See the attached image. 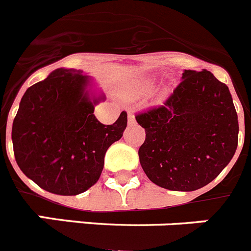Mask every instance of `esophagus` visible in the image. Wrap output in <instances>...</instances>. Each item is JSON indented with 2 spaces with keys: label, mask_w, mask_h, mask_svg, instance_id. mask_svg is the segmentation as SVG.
Returning a JSON list of instances; mask_svg holds the SVG:
<instances>
[{
  "label": "esophagus",
  "mask_w": 251,
  "mask_h": 251,
  "mask_svg": "<svg viewBox=\"0 0 251 251\" xmlns=\"http://www.w3.org/2000/svg\"><path fill=\"white\" fill-rule=\"evenodd\" d=\"M127 121L130 125H132V124H135V115L132 114V112H128L127 115Z\"/></svg>",
  "instance_id": "esophagus-1"
}]
</instances>
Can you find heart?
I'll return each mask as SVG.
<instances>
[{
	"instance_id": "b5f03b06",
	"label": "heart",
	"mask_w": 251,
	"mask_h": 251,
	"mask_svg": "<svg viewBox=\"0 0 251 251\" xmlns=\"http://www.w3.org/2000/svg\"><path fill=\"white\" fill-rule=\"evenodd\" d=\"M142 85H144V87H145V89H150L151 87V82H149V81H144V82H142Z\"/></svg>"
}]
</instances>
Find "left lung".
Segmentation results:
<instances>
[{
	"mask_svg": "<svg viewBox=\"0 0 251 251\" xmlns=\"http://www.w3.org/2000/svg\"><path fill=\"white\" fill-rule=\"evenodd\" d=\"M136 121L146 132L139 149L142 170L168 190L201 189L238 148V114L229 87L206 70H185L164 103L136 115Z\"/></svg>",
	"mask_w": 251,
	"mask_h": 251,
	"instance_id": "obj_1",
	"label": "left lung"
}]
</instances>
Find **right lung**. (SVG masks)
<instances>
[{
    "instance_id": "1",
    "label": "right lung",
    "mask_w": 251,
    "mask_h": 251,
    "mask_svg": "<svg viewBox=\"0 0 251 251\" xmlns=\"http://www.w3.org/2000/svg\"><path fill=\"white\" fill-rule=\"evenodd\" d=\"M106 96L82 70L56 69L26 90L12 124L22 173L56 195H78L100 179L107 149L123 137L127 114L103 125L95 107Z\"/></svg>"
}]
</instances>
